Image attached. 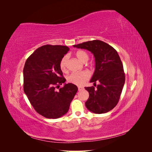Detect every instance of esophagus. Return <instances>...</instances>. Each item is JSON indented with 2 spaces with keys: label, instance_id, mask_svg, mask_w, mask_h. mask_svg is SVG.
<instances>
[{
  "label": "esophagus",
  "instance_id": "esophagus-1",
  "mask_svg": "<svg viewBox=\"0 0 152 152\" xmlns=\"http://www.w3.org/2000/svg\"><path fill=\"white\" fill-rule=\"evenodd\" d=\"M84 88L82 87H78V89H79V91H81V90H82Z\"/></svg>",
  "mask_w": 152,
  "mask_h": 152
}]
</instances>
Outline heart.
I'll return each mask as SVG.
<instances>
[{
  "instance_id": "obj_1",
  "label": "heart",
  "mask_w": 152,
  "mask_h": 152,
  "mask_svg": "<svg viewBox=\"0 0 152 152\" xmlns=\"http://www.w3.org/2000/svg\"><path fill=\"white\" fill-rule=\"evenodd\" d=\"M77 58L82 62H86L89 59V55L84 50H79L75 54ZM68 56H65L62 58L59 63L61 70L63 72H66ZM90 73L87 71H82L79 72H73L67 77V80L70 83L77 86H81L85 84L86 82L89 79Z\"/></svg>"
}]
</instances>
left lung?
I'll use <instances>...</instances> for the list:
<instances>
[{"label": "left lung", "mask_w": 152, "mask_h": 152, "mask_svg": "<svg viewBox=\"0 0 152 152\" xmlns=\"http://www.w3.org/2000/svg\"><path fill=\"white\" fill-rule=\"evenodd\" d=\"M73 47L91 51L95 58V71L91 82L99 84L95 87H86L89 97L85 103L89 111L104 113L117 104L125 83L123 65L117 50L102 40H94L74 45Z\"/></svg>", "instance_id": "obj_1"}]
</instances>
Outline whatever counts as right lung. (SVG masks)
<instances>
[{
    "label": "right lung",
    "mask_w": 152,
    "mask_h": 152,
    "mask_svg": "<svg viewBox=\"0 0 152 152\" xmlns=\"http://www.w3.org/2000/svg\"><path fill=\"white\" fill-rule=\"evenodd\" d=\"M68 50L65 45H45L37 49L25 62L24 92L35 111L45 118H58L66 114L78 91L72 83L56 91L66 81L59 63Z\"/></svg>",
    "instance_id": "right-lung-1"
}]
</instances>
